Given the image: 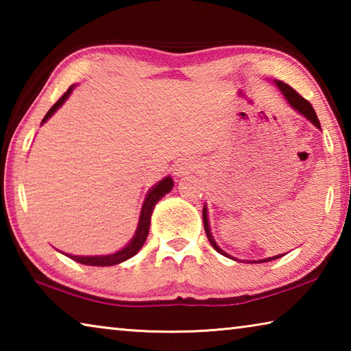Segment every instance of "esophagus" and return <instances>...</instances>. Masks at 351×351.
I'll list each match as a JSON object with an SVG mask.
<instances>
[{
	"instance_id": "34e87169",
	"label": "esophagus",
	"mask_w": 351,
	"mask_h": 351,
	"mask_svg": "<svg viewBox=\"0 0 351 351\" xmlns=\"http://www.w3.org/2000/svg\"><path fill=\"white\" fill-rule=\"evenodd\" d=\"M193 170V167L192 165H190L189 162H186V161H182V162H180L176 165V175L178 176H182V175H187V173H190V171Z\"/></svg>"
}]
</instances>
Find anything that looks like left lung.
<instances>
[{"instance_id":"1","label":"left lung","mask_w":351,"mask_h":351,"mask_svg":"<svg viewBox=\"0 0 351 351\" xmlns=\"http://www.w3.org/2000/svg\"><path fill=\"white\" fill-rule=\"evenodd\" d=\"M276 85L278 86V90H280L282 93H283V96H285V99L288 100V104L293 106L294 110H297L300 112V114H304L308 121H310L313 125H316L317 128H320V122H319V119H317V116H316V111H314V108H313V105L308 102V100L305 99V97H302L299 93H297L294 88H291L288 83H283V82H276ZM203 221H204V230H206V235H207V239H209V241H210V245L213 246V249H215L217 252H219L221 255H226V257H230L229 254H226L223 249H219L218 247V245L215 243V240H213V237H212V234H210V229H209V219H207V210H206V207L203 209ZM282 255H285V254H282ZM282 255H277V257H269V258H265V260H258V261H249V263H265V261H271V260H276V258H278V257H282ZM232 258V257H230ZM235 260V258H234Z\"/></svg>"}]
</instances>
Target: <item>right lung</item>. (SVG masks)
<instances>
[{
    "label": "right lung",
    "instance_id": "right-lung-1",
    "mask_svg": "<svg viewBox=\"0 0 351 351\" xmlns=\"http://www.w3.org/2000/svg\"><path fill=\"white\" fill-rule=\"evenodd\" d=\"M73 88L74 86H69L68 91L64 93L54 105H52V108L46 112V116L43 117L41 123H45L47 119H49L58 108H60L62 104L68 99L71 91H73ZM171 187H173V180H171L170 176H167V178H164L161 182H158L156 186H154L150 192H148L144 204H142L139 224H138V229H136V234L133 237V240L130 241L128 245L122 249V251H119L116 254H110V255H94V257H80V255H68V257L77 261V263L88 265V266H112V265H119V263H122V261L132 258L133 255L139 252V249L144 246V243L147 240L148 229H150V218H152L154 206H156L158 201L161 199L165 193L170 192Z\"/></svg>",
    "mask_w": 351,
    "mask_h": 351
}]
</instances>
